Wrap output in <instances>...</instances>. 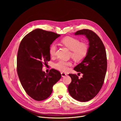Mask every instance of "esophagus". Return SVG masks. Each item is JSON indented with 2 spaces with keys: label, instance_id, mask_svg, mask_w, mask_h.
Listing matches in <instances>:
<instances>
[{
  "label": "esophagus",
  "instance_id": "1",
  "mask_svg": "<svg viewBox=\"0 0 121 121\" xmlns=\"http://www.w3.org/2000/svg\"><path fill=\"white\" fill-rule=\"evenodd\" d=\"M61 75H62V77H65V76H66L67 75V74L66 73H61Z\"/></svg>",
  "mask_w": 121,
  "mask_h": 121
}]
</instances>
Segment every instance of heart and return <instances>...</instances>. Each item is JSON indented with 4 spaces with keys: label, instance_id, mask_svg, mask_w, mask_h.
Masks as SVG:
<instances>
[{
    "label": "heart",
    "instance_id": "b5f03b06",
    "mask_svg": "<svg viewBox=\"0 0 121 121\" xmlns=\"http://www.w3.org/2000/svg\"><path fill=\"white\" fill-rule=\"evenodd\" d=\"M61 42L71 50V56L75 61H80L83 60L89 52V48L88 44L85 43H80V41L77 38L72 37H66L62 39ZM56 50V44L54 43L51 44L49 48L50 55L51 56L55 55ZM71 65L72 63L71 62L60 60L54 64V67L59 71L66 72L68 69L69 67Z\"/></svg>",
    "mask_w": 121,
    "mask_h": 121
}]
</instances>
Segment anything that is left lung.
Wrapping results in <instances>:
<instances>
[{"mask_svg": "<svg viewBox=\"0 0 121 121\" xmlns=\"http://www.w3.org/2000/svg\"><path fill=\"white\" fill-rule=\"evenodd\" d=\"M75 35H83L89 41V52L80 63L74 68L83 74L82 78L69 74L72 82L68 91L75 99L85 102L94 98L103 86L107 69L105 48L99 37L92 30L82 29L76 32Z\"/></svg>", "mask_w": 121, "mask_h": 121, "instance_id": "obj_1", "label": "left lung"}]
</instances>
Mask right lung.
I'll use <instances>...</instances> for the list:
<instances>
[{
  "label": "right lung",
  "mask_w": 121,
  "mask_h": 121,
  "mask_svg": "<svg viewBox=\"0 0 121 121\" xmlns=\"http://www.w3.org/2000/svg\"><path fill=\"white\" fill-rule=\"evenodd\" d=\"M60 36L52 32L36 29L22 40L17 55V73L21 84L28 95L37 101L46 99L52 92L53 85L61 78L60 73L51 69L42 71L50 60L49 48Z\"/></svg>",
  "instance_id": "1"
}]
</instances>
